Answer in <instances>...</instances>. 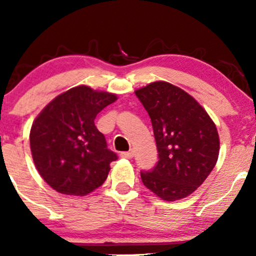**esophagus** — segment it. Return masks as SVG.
I'll return each mask as SVG.
<instances>
[{"mask_svg":"<svg viewBox=\"0 0 256 256\" xmlns=\"http://www.w3.org/2000/svg\"><path fill=\"white\" fill-rule=\"evenodd\" d=\"M120 156L124 158H131L132 156H134V152H132V150L122 152H120Z\"/></svg>","mask_w":256,"mask_h":256,"instance_id":"34e87169","label":"esophagus"}]
</instances>
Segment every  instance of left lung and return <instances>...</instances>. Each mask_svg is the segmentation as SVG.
<instances>
[{
  "label": "left lung",
  "instance_id": "obj_1",
  "mask_svg": "<svg viewBox=\"0 0 256 256\" xmlns=\"http://www.w3.org/2000/svg\"><path fill=\"white\" fill-rule=\"evenodd\" d=\"M150 116L158 161L140 171L143 184L166 201L186 198L206 180L219 155L213 120L184 90L155 82L134 91Z\"/></svg>",
  "mask_w": 256,
  "mask_h": 256
}]
</instances>
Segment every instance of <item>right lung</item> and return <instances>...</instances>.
Returning <instances> with one entry per match:
<instances>
[{"instance_id": "1", "label": "right lung", "mask_w": 256, "mask_h": 256, "mask_svg": "<svg viewBox=\"0 0 256 256\" xmlns=\"http://www.w3.org/2000/svg\"><path fill=\"white\" fill-rule=\"evenodd\" d=\"M116 100L114 94L76 86L40 112L30 132L34 162L58 192L84 196L107 179L118 155L96 128V116Z\"/></svg>"}]
</instances>
